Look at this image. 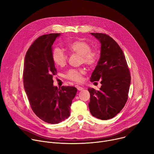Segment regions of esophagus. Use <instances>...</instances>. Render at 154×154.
<instances>
[{"label": "esophagus", "instance_id": "1", "mask_svg": "<svg viewBox=\"0 0 154 154\" xmlns=\"http://www.w3.org/2000/svg\"><path fill=\"white\" fill-rule=\"evenodd\" d=\"M77 89L79 91H81V90H82L84 89V88H83L82 87H80V86L77 85Z\"/></svg>", "mask_w": 154, "mask_h": 154}]
</instances>
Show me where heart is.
I'll return each instance as SVG.
<instances>
[{"label": "heart", "instance_id": "heart-1", "mask_svg": "<svg viewBox=\"0 0 154 154\" xmlns=\"http://www.w3.org/2000/svg\"><path fill=\"white\" fill-rule=\"evenodd\" d=\"M71 53H75L81 56L80 61L87 66H94L97 62L98 55L95 51H91V45L84 40H77L67 45ZM52 59L54 63L59 67H63L66 64L67 56L61 48L56 47L52 52ZM85 70L83 69H70L66 75V77L72 81L80 82L83 80V75Z\"/></svg>", "mask_w": 154, "mask_h": 154}]
</instances>
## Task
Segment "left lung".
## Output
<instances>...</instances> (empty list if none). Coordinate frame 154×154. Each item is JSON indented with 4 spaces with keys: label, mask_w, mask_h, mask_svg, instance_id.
I'll return each instance as SVG.
<instances>
[{
    "label": "left lung",
    "mask_w": 154,
    "mask_h": 154,
    "mask_svg": "<svg viewBox=\"0 0 154 154\" xmlns=\"http://www.w3.org/2000/svg\"><path fill=\"white\" fill-rule=\"evenodd\" d=\"M101 44L100 57L90 81L101 80L99 91L88 88V107L91 115L101 120L114 118L128 100L131 75L122 49L115 41L104 33H91Z\"/></svg>",
    "instance_id": "1"
}]
</instances>
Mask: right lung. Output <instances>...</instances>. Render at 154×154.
Masks as SVG:
<instances>
[{"label":"right lung","mask_w":154,"mask_h":154,"mask_svg":"<svg viewBox=\"0 0 154 154\" xmlns=\"http://www.w3.org/2000/svg\"><path fill=\"white\" fill-rule=\"evenodd\" d=\"M60 33L39 36L31 45L25 57L23 85L32 109L41 119L58 124L70 116V106L77 94L74 87L53 85L57 74L52 59V46Z\"/></svg>","instance_id":"1"}]
</instances>
